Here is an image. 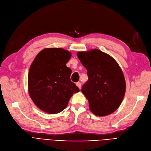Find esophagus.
Masks as SVG:
<instances>
[{
    "label": "esophagus",
    "mask_w": 151,
    "mask_h": 151,
    "mask_svg": "<svg viewBox=\"0 0 151 151\" xmlns=\"http://www.w3.org/2000/svg\"><path fill=\"white\" fill-rule=\"evenodd\" d=\"M76 86H77L78 87L79 89H81V83L80 82L77 83H76Z\"/></svg>",
    "instance_id": "obj_1"
}]
</instances>
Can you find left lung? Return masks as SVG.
<instances>
[{
  "mask_svg": "<svg viewBox=\"0 0 151 151\" xmlns=\"http://www.w3.org/2000/svg\"><path fill=\"white\" fill-rule=\"evenodd\" d=\"M77 57L88 71V81L81 91L96 116H105L118 109L126 91L123 72L112 56L97 49L77 52Z\"/></svg>",
  "mask_w": 151,
  "mask_h": 151,
  "instance_id": "1",
  "label": "left lung"
}]
</instances>
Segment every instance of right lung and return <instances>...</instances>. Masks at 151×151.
<instances>
[{
	"instance_id": "add662e5",
	"label": "right lung",
	"mask_w": 151,
	"mask_h": 151,
	"mask_svg": "<svg viewBox=\"0 0 151 151\" xmlns=\"http://www.w3.org/2000/svg\"><path fill=\"white\" fill-rule=\"evenodd\" d=\"M71 52L62 48H46L32 63L28 75V89L35 105L51 114L67 107L79 88L70 80L72 70L66 64Z\"/></svg>"
}]
</instances>
